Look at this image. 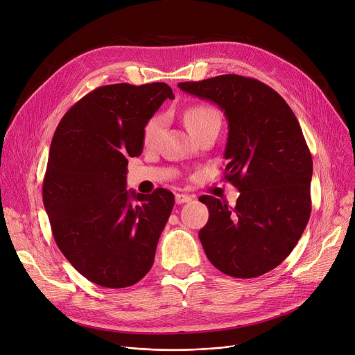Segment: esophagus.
<instances>
[{
    "mask_svg": "<svg viewBox=\"0 0 355 355\" xmlns=\"http://www.w3.org/2000/svg\"><path fill=\"white\" fill-rule=\"evenodd\" d=\"M194 197L189 196V194H175V202L177 204H184V202H189L191 201Z\"/></svg>",
    "mask_w": 355,
    "mask_h": 355,
    "instance_id": "1",
    "label": "esophagus"
}]
</instances>
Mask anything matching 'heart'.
<instances>
[{
    "instance_id": "1",
    "label": "heart",
    "mask_w": 355,
    "mask_h": 355,
    "mask_svg": "<svg viewBox=\"0 0 355 355\" xmlns=\"http://www.w3.org/2000/svg\"><path fill=\"white\" fill-rule=\"evenodd\" d=\"M184 122L187 125L191 135L198 134L200 130L206 129L210 125H220L221 118L218 112L209 105H193L184 112ZM164 126L162 116H153L149 119L142 130V141L145 146H153L159 135Z\"/></svg>"
}]
</instances>
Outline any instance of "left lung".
<instances>
[{"mask_svg": "<svg viewBox=\"0 0 355 355\" xmlns=\"http://www.w3.org/2000/svg\"><path fill=\"white\" fill-rule=\"evenodd\" d=\"M178 87L225 112V178L240 191L234 209L211 196L200 241L210 262L233 277H257L281 265L311 216L312 157L284 98L268 85L221 74Z\"/></svg>", "mask_w": 355, "mask_h": 355, "instance_id": "obj_1", "label": "left lung"}]
</instances>
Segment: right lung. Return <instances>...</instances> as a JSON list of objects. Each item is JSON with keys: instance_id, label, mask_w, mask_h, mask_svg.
<instances>
[{"instance_id": "add662e5", "label": "right lung", "mask_w": 355, "mask_h": 355, "mask_svg": "<svg viewBox=\"0 0 355 355\" xmlns=\"http://www.w3.org/2000/svg\"><path fill=\"white\" fill-rule=\"evenodd\" d=\"M166 83L101 86L74 103L55 129L43 202L55 243L80 275L103 288L135 285L153 268L174 194L126 190L128 158L142 154V130Z\"/></svg>"}]
</instances>
